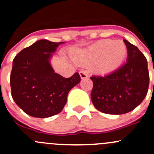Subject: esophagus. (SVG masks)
I'll return each instance as SVG.
<instances>
[{"label": "esophagus", "mask_w": 154, "mask_h": 154, "mask_svg": "<svg viewBox=\"0 0 154 154\" xmlns=\"http://www.w3.org/2000/svg\"><path fill=\"white\" fill-rule=\"evenodd\" d=\"M80 75L81 79H86L88 77V73L86 71H80Z\"/></svg>", "instance_id": "1"}]
</instances>
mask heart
Masks as SVG:
<instances>
[{"label": "heart", "mask_w": 154, "mask_h": 154, "mask_svg": "<svg viewBox=\"0 0 154 154\" xmlns=\"http://www.w3.org/2000/svg\"><path fill=\"white\" fill-rule=\"evenodd\" d=\"M127 54V48L121 40H101L84 51L73 53L71 57L80 65L92 63L99 60L94 70L99 74L113 71L119 66Z\"/></svg>", "instance_id": "heart-1"}]
</instances>
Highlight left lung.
<instances>
[{"label":"left lung","mask_w":154,"mask_h":154,"mask_svg":"<svg viewBox=\"0 0 154 154\" xmlns=\"http://www.w3.org/2000/svg\"><path fill=\"white\" fill-rule=\"evenodd\" d=\"M127 63L104 76H91V101L99 111L122 115L143 101L149 86L147 59L136 46L125 39Z\"/></svg>","instance_id":"8db88e82"}]
</instances>
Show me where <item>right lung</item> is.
Wrapping results in <instances>:
<instances>
[{
	"instance_id": "add662e5",
	"label": "right lung",
	"mask_w": 154,
	"mask_h": 154,
	"mask_svg": "<svg viewBox=\"0 0 154 154\" xmlns=\"http://www.w3.org/2000/svg\"><path fill=\"white\" fill-rule=\"evenodd\" d=\"M64 42L38 40L23 49L12 62L10 74L12 97L29 116L48 118L60 113L70 90L80 81L79 73L69 78L54 72L50 59Z\"/></svg>"
}]
</instances>
